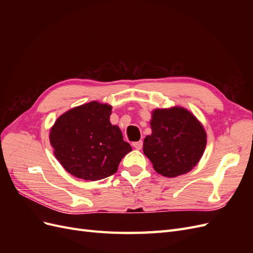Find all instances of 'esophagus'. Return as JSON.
I'll use <instances>...</instances> for the list:
<instances>
[{
    "label": "esophagus",
    "mask_w": 253,
    "mask_h": 253,
    "mask_svg": "<svg viewBox=\"0 0 253 253\" xmlns=\"http://www.w3.org/2000/svg\"><path fill=\"white\" fill-rule=\"evenodd\" d=\"M133 147H134L135 149H137V150H140V149L142 148V141L139 140V141L134 142V143H133Z\"/></svg>",
    "instance_id": "1"
}]
</instances>
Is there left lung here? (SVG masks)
<instances>
[{
  "instance_id": "8db88e82",
  "label": "left lung",
  "mask_w": 253,
  "mask_h": 253,
  "mask_svg": "<svg viewBox=\"0 0 253 253\" xmlns=\"http://www.w3.org/2000/svg\"><path fill=\"white\" fill-rule=\"evenodd\" d=\"M151 128L152 134L143 141V153L158 174L176 177L200 162L207 135L192 113L180 106L154 110Z\"/></svg>"
}]
</instances>
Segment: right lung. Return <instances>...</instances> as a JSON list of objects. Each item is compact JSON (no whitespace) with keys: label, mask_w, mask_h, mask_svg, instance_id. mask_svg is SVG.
Returning a JSON list of instances; mask_svg holds the SVG:
<instances>
[{"label":"right lung","mask_w":253,"mask_h":253,"mask_svg":"<svg viewBox=\"0 0 253 253\" xmlns=\"http://www.w3.org/2000/svg\"><path fill=\"white\" fill-rule=\"evenodd\" d=\"M112 106L91 101L62 114L49 133L53 154L64 169L85 180H100L116 173L131 145L110 122Z\"/></svg>","instance_id":"obj_1"}]
</instances>
